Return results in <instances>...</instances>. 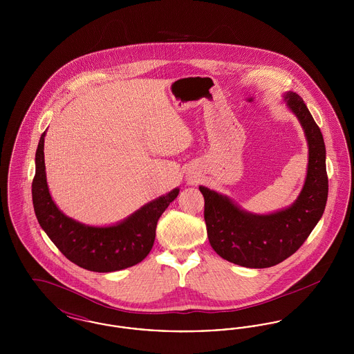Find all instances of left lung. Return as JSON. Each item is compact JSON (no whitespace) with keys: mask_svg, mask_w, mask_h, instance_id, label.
<instances>
[{"mask_svg":"<svg viewBox=\"0 0 354 354\" xmlns=\"http://www.w3.org/2000/svg\"><path fill=\"white\" fill-rule=\"evenodd\" d=\"M283 97L308 143L306 176L297 199L270 214H253L230 196L199 187L211 247L223 259L247 268L273 267L296 252L319 223L328 201L326 150L320 129L296 93L286 91Z\"/></svg>","mask_w":354,"mask_h":354,"instance_id":"8db88e82","label":"left lung"}]
</instances>
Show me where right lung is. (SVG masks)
Listing matches in <instances>:
<instances>
[{
  "mask_svg": "<svg viewBox=\"0 0 354 354\" xmlns=\"http://www.w3.org/2000/svg\"><path fill=\"white\" fill-rule=\"evenodd\" d=\"M45 135L46 131L41 135L35 152L32 185L34 212L41 228L71 263L84 270L106 273L140 263L151 251L156 223L179 195V187L115 224L87 225L66 216L51 198L45 171Z\"/></svg>",
  "mask_w": 354,
  "mask_h": 354,
  "instance_id": "1",
  "label": "right lung"
}]
</instances>
